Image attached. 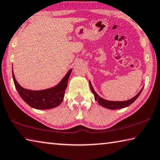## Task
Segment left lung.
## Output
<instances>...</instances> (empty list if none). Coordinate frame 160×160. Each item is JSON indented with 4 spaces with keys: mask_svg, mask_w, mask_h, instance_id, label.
Instances as JSON below:
<instances>
[{
    "mask_svg": "<svg viewBox=\"0 0 160 160\" xmlns=\"http://www.w3.org/2000/svg\"><path fill=\"white\" fill-rule=\"evenodd\" d=\"M89 86H90V89H91L92 93L94 95L95 100L97 101L98 103H99L101 106H102L103 107H105V108L110 109V110L120 109V108H125V107H127V106H129L136 99V98L138 97V96L140 95V94L141 93L142 90H143V88H142L141 91L139 92L134 97H133L132 98H131V99H129V100L124 101H107L106 99H103V98L100 97L99 96H98L97 93H96L94 89H93L90 81H89Z\"/></svg>",
    "mask_w": 160,
    "mask_h": 160,
    "instance_id": "left-lung-1",
    "label": "left lung"
}]
</instances>
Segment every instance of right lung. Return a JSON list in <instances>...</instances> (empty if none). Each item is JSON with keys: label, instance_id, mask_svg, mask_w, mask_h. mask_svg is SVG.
<instances>
[{"label": "right lung", "instance_id": "add662e5", "mask_svg": "<svg viewBox=\"0 0 160 160\" xmlns=\"http://www.w3.org/2000/svg\"><path fill=\"white\" fill-rule=\"evenodd\" d=\"M71 71L72 69L67 72L63 80L56 87L40 91H31L22 88L17 82L13 71L12 78L15 88L22 99L32 108L45 110L54 108L62 102Z\"/></svg>", "mask_w": 160, "mask_h": 160}]
</instances>
